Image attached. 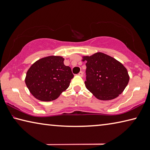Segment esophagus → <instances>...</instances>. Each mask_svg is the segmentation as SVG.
<instances>
[{"instance_id":"34e87169","label":"esophagus","mask_w":150,"mask_h":150,"mask_svg":"<svg viewBox=\"0 0 150 150\" xmlns=\"http://www.w3.org/2000/svg\"><path fill=\"white\" fill-rule=\"evenodd\" d=\"M78 75H79V76H81V77H83V71H80Z\"/></svg>"}]
</instances>
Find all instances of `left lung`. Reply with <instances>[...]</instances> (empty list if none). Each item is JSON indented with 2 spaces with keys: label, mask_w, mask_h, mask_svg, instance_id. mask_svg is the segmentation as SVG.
<instances>
[{
  "label": "left lung",
  "mask_w": 150,
  "mask_h": 150,
  "mask_svg": "<svg viewBox=\"0 0 150 150\" xmlns=\"http://www.w3.org/2000/svg\"><path fill=\"white\" fill-rule=\"evenodd\" d=\"M86 61V88L101 100L118 97L123 92L130 80L128 71L115 58L102 52L90 56H83Z\"/></svg>",
  "instance_id": "8db88e82"
}]
</instances>
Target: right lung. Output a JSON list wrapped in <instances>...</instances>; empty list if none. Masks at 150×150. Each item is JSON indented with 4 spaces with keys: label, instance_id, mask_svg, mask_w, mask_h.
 Listing matches in <instances>:
<instances>
[{
    "label": "right lung",
    "instance_id": "add662e5",
    "mask_svg": "<svg viewBox=\"0 0 150 150\" xmlns=\"http://www.w3.org/2000/svg\"><path fill=\"white\" fill-rule=\"evenodd\" d=\"M64 58L50 55L36 61L30 66L25 83L30 93L42 101L55 100L69 87L73 74Z\"/></svg>",
    "mask_w": 150,
    "mask_h": 150
}]
</instances>
